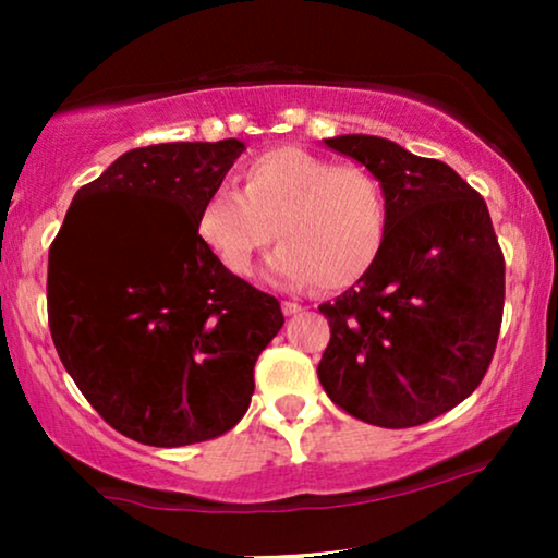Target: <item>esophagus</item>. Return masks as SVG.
<instances>
[{
	"label": "esophagus",
	"mask_w": 558,
	"mask_h": 558,
	"mask_svg": "<svg viewBox=\"0 0 558 558\" xmlns=\"http://www.w3.org/2000/svg\"><path fill=\"white\" fill-rule=\"evenodd\" d=\"M281 310H284L287 317H292V315H300L302 304L300 302H292V300H284V302H281Z\"/></svg>",
	"instance_id": "esophagus-1"
}]
</instances>
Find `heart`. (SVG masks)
I'll return each mask as SVG.
<instances>
[{
    "instance_id": "heart-1",
    "label": "heart",
    "mask_w": 558,
    "mask_h": 558,
    "mask_svg": "<svg viewBox=\"0 0 558 558\" xmlns=\"http://www.w3.org/2000/svg\"><path fill=\"white\" fill-rule=\"evenodd\" d=\"M239 190L205 197L195 231L218 264L248 277L277 233L269 274L281 284L315 281L340 292L376 266L388 210L380 182L355 165H335L302 147H274L241 170Z\"/></svg>"
}]
</instances>
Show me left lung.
<instances>
[{
	"mask_svg": "<svg viewBox=\"0 0 558 558\" xmlns=\"http://www.w3.org/2000/svg\"><path fill=\"white\" fill-rule=\"evenodd\" d=\"M325 144L380 182L388 226L376 266L319 304L330 323L319 384L365 424L432 422L475 391L498 345L506 258L490 213L439 159L365 134Z\"/></svg>",
	"mask_w": 558,
	"mask_h": 558,
	"instance_id": "1",
	"label": "left lung"
}]
</instances>
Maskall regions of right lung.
<instances>
[{"label": "right lung", "mask_w": 558, "mask_h": 558, "mask_svg": "<svg viewBox=\"0 0 558 558\" xmlns=\"http://www.w3.org/2000/svg\"><path fill=\"white\" fill-rule=\"evenodd\" d=\"M239 140L151 144L83 185L48 258V323L106 424L149 447L233 429L254 365L284 325L277 296L226 271L197 239Z\"/></svg>", "instance_id": "add662e5"}]
</instances>
